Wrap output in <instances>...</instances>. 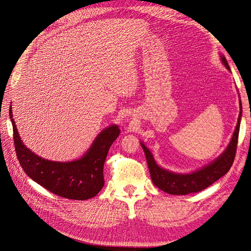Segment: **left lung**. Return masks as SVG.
<instances>
[{"label": "left lung", "instance_id": "obj_1", "mask_svg": "<svg viewBox=\"0 0 251 251\" xmlns=\"http://www.w3.org/2000/svg\"><path fill=\"white\" fill-rule=\"evenodd\" d=\"M221 59L225 64V67L228 71H231L226 57L221 56ZM241 116L242 103L240 100V114H239L237 126L230 144H228L225 151L219 158L209 163L207 166H204L200 170L189 174L174 173L161 168L160 166H158L150 150L143 143H140L147 158V163L152 183L160 190L171 195H188L191 193H197L206 189L207 187H209L210 184L215 182L217 179H220L222 176H224L232 167L236 156Z\"/></svg>", "mask_w": 251, "mask_h": 251}]
</instances>
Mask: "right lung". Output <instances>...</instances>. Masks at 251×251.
Here are the masks:
<instances>
[{
    "label": "right lung",
    "mask_w": 251,
    "mask_h": 251,
    "mask_svg": "<svg viewBox=\"0 0 251 251\" xmlns=\"http://www.w3.org/2000/svg\"><path fill=\"white\" fill-rule=\"evenodd\" d=\"M11 110L10 106L9 115L13 126L16 156L27 176L51 193L67 199L87 200L101 191L104 184V161L108 150L120 134L117 125L102 130L81 159L72 162H53L37 156L25 147Z\"/></svg>",
    "instance_id": "right-lung-1"
}]
</instances>
